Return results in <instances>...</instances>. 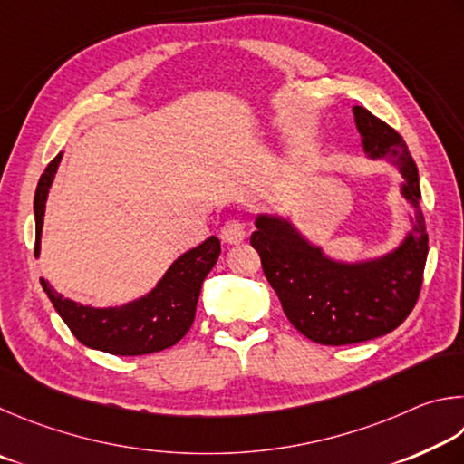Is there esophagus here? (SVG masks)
<instances>
[{"label": "esophagus", "mask_w": 464, "mask_h": 464, "mask_svg": "<svg viewBox=\"0 0 464 464\" xmlns=\"http://www.w3.org/2000/svg\"><path fill=\"white\" fill-rule=\"evenodd\" d=\"M219 237H222L226 245H240V242L246 237V227L240 222V219H230V222L224 224Z\"/></svg>", "instance_id": "1"}]
</instances>
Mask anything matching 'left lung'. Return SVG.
<instances>
[{"label": "left lung", "mask_w": 464, "mask_h": 464, "mask_svg": "<svg viewBox=\"0 0 464 464\" xmlns=\"http://www.w3.org/2000/svg\"><path fill=\"white\" fill-rule=\"evenodd\" d=\"M353 113L364 157L387 160L401 173L400 193L413 214L400 245L385 255L343 261L307 238L291 218L266 211L255 218L256 230L250 237L289 322L326 346L364 343L400 326L418 302L428 258L416 160L383 120L362 105H353Z\"/></svg>", "instance_id": "left-lung-1"}]
</instances>
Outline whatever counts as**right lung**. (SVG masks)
Returning <instances> with one entry per match:
<instances>
[{
  "mask_svg": "<svg viewBox=\"0 0 464 464\" xmlns=\"http://www.w3.org/2000/svg\"><path fill=\"white\" fill-rule=\"evenodd\" d=\"M63 152L56 154L54 160L46 167L36 187V258L40 256L48 191L53 187ZM219 250H222L219 240L209 237L199 246L187 250L173 261L149 294L121 305H83L61 295L43 277H40V285L46 291L56 314L61 315L81 344L116 356L150 354L177 344L189 332L201 283L214 269Z\"/></svg>",
  "mask_w": 464,
  "mask_h": 464,
  "instance_id": "obj_1",
  "label": "right lung"
}]
</instances>
